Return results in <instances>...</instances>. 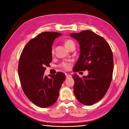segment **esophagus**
Listing matches in <instances>:
<instances>
[{
  "label": "esophagus",
  "mask_w": 129,
  "mask_h": 129,
  "mask_svg": "<svg viewBox=\"0 0 129 129\" xmlns=\"http://www.w3.org/2000/svg\"><path fill=\"white\" fill-rule=\"evenodd\" d=\"M65 76H66L67 78H68V77H71V75H70V74H69V73H65Z\"/></svg>",
  "instance_id": "34e87169"
}]
</instances>
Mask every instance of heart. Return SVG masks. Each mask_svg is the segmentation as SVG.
I'll list each match as a JSON object with an SVG mask.
<instances>
[{"instance_id": "b5f03b06", "label": "heart", "mask_w": 129, "mask_h": 129, "mask_svg": "<svg viewBox=\"0 0 129 129\" xmlns=\"http://www.w3.org/2000/svg\"><path fill=\"white\" fill-rule=\"evenodd\" d=\"M65 46L66 47L67 49H69L72 46H75V43L74 42V41L72 40H71V39H68V40L65 41ZM51 53L52 54H54V48L52 47L51 49ZM71 63L67 61H62L61 64H60V67L61 68L65 69V70H69L71 68Z\"/></svg>"}]
</instances>
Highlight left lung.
<instances>
[{
    "mask_svg": "<svg viewBox=\"0 0 129 129\" xmlns=\"http://www.w3.org/2000/svg\"><path fill=\"white\" fill-rule=\"evenodd\" d=\"M71 36L80 46V55L73 71L89 72L82 78L76 74L72 76L74 94L81 104L92 105L104 97L112 82L114 67L112 49L104 38L90 30Z\"/></svg>",
    "mask_w": 129,
    "mask_h": 129,
    "instance_id": "1",
    "label": "left lung"
}]
</instances>
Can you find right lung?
Instances as JSON below:
<instances>
[{"instance_id":"obj_1","label":"right lung","mask_w":129,"mask_h":129,"mask_svg":"<svg viewBox=\"0 0 129 129\" xmlns=\"http://www.w3.org/2000/svg\"><path fill=\"white\" fill-rule=\"evenodd\" d=\"M61 34L44 32L28 41L20 56L18 74L24 93L32 103L45 108L55 103L66 76L58 72L56 75H44L46 67L52 61V45Z\"/></svg>"}]
</instances>
